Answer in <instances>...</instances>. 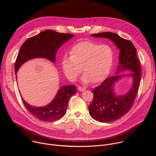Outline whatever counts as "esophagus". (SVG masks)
I'll use <instances>...</instances> for the list:
<instances>
[{"mask_svg":"<svg viewBox=\"0 0 156 156\" xmlns=\"http://www.w3.org/2000/svg\"><path fill=\"white\" fill-rule=\"evenodd\" d=\"M78 90L80 91H84L86 90V87H81V86H78Z\"/></svg>","mask_w":156,"mask_h":156,"instance_id":"34e87169","label":"esophagus"}]
</instances>
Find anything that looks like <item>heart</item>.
<instances>
[{
	"label": "heart",
	"mask_w": 156,
	"mask_h": 156,
	"mask_svg": "<svg viewBox=\"0 0 156 156\" xmlns=\"http://www.w3.org/2000/svg\"><path fill=\"white\" fill-rule=\"evenodd\" d=\"M70 53L62 57L61 63L65 75L70 80H75L83 70V83H98L107 76L112 67L114 52L107 44L82 41L74 45Z\"/></svg>",
	"instance_id": "b5f03b06"
}]
</instances>
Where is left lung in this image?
<instances>
[{
    "label": "left lung",
    "instance_id": "obj_1",
    "mask_svg": "<svg viewBox=\"0 0 156 156\" xmlns=\"http://www.w3.org/2000/svg\"><path fill=\"white\" fill-rule=\"evenodd\" d=\"M92 36L110 39L120 51V64L116 75L107 78L94 89L93 102L89 105V112L93 119L103 123L112 122L125 115L135 102L141 81L140 63L136 49L130 41L110 32L93 34ZM126 70L133 72L128 75L133 77V86L126 95L117 96L114 93L113 86L115 82L124 76L118 74Z\"/></svg>",
    "mask_w": 156,
    "mask_h": 156
}]
</instances>
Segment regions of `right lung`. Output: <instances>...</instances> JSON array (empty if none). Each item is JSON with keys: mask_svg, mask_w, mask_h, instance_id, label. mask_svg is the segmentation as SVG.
Returning a JSON list of instances; mask_svg holds the SVG:
<instances>
[{"mask_svg": "<svg viewBox=\"0 0 156 156\" xmlns=\"http://www.w3.org/2000/svg\"><path fill=\"white\" fill-rule=\"evenodd\" d=\"M73 37V34H72L46 30L28 38L21 47L16 57L15 74L25 62L34 58H45L54 63L58 49ZM76 93L75 85L63 86L58 91L54 100L44 107H34L26 102L23 98L22 101L25 107L34 117L43 122H53L64 115L70 99Z\"/></svg>", "mask_w": 156, "mask_h": 156, "instance_id": "add662e5", "label": "right lung"}]
</instances>
